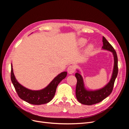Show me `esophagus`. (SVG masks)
Listing matches in <instances>:
<instances>
[{"instance_id": "1", "label": "esophagus", "mask_w": 129, "mask_h": 129, "mask_svg": "<svg viewBox=\"0 0 129 129\" xmlns=\"http://www.w3.org/2000/svg\"><path fill=\"white\" fill-rule=\"evenodd\" d=\"M67 71H68V72L69 74H73L74 72H75V67H74V66H72V65L69 66V67H68Z\"/></svg>"}]
</instances>
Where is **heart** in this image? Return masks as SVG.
Instances as JSON below:
<instances>
[{"instance_id":"1","label":"heart","mask_w":129,"mask_h":129,"mask_svg":"<svg viewBox=\"0 0 129 129\" xmlns=\"http://www.w3.org/2000/svg\"><path fill=\"white\" fill-rule=\"evenodd\" d=\"M87 42V40L85 39H83V38L80 39L79 40V43H80V45H81V46L84 45L85 44H86ZM91 49H92V46H90L89 47H88V50H89V51H90V50H91Z\"/></svg>"}]
</instances>
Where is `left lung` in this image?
<instances>
[{"instance_id":"left-lung-1","label":"left lung","mask_w":129,"mask_h":129,"mask_svg":"<svg viewBox=\"0 0 129 129\" xmlns=\"http://www.w3.org/2000/svg\"><path fill=\"white\" fill-rule=\"evenodd\" d=\"M102 48L109 50L112 53L114 58V66L112 76L109 82L103 88L96 90H87L85 88L83 78L81 75L77 73L75 74V77L77 79L76 87V97L77 101L81 104L90 105L100 103L103 101L111 93L116 78L118 74V58L114 48L111 45L106 39L103 37Z\"/></svg>"}]
</instances>
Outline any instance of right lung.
I'll list each match as a JSON object with an SVG mask.
<instances>
[{
    "mask_svg": "<svg viewBox=\"0 0 129 129\" xmlns=\"http://www.w3.org/2000/svg\"><path fill=\"white\" fill-rule=\"evenodd\" d=\"M67 74L66 72H62L44 89L40 90H32L23 87L17 81L11 64V79L19 97L26 102L34 105H41L49 102L55 95L58 84L66 77Z\"/></svg>",
    "mask_w": 129,
    "mask_h": 129,
    "instance_id": "obj_1",
    "label": "right lung"
}]
</instances>
